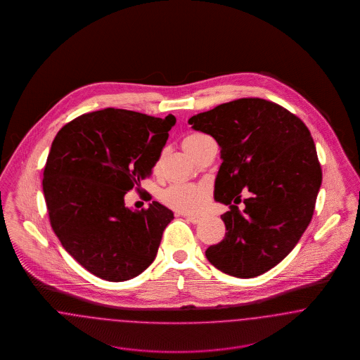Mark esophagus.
Wrapping results in <instances>:
<instances>
[{
    "mask_svg": "<svg viewBox=\"0 0 360 360\" xmlns=\"http://www.w3.org/2000/svg\"><path fill=\"white\" fill-rule=\"evenodd\" d=\"M188 221L193 224H198L201 223V220H202V217L201 216H194V214H182Z\"/></svg>",
    "mask_w": 360,
    "mask_h": 360,
    "instance_id": "obj_1",
    "label": "esophagus"
}]
</instances>
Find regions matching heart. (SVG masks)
Returning <instances> with one entry per match:
<instances>
[{
    "label": "heart",
    "mask_w": 360,
    "mask_h": 360,
    "mask_svg": "<svg viewBox=\"0 0 360 360\" xmlns=\"http://www.w3.org/2000/svg\"><path fill=\"white\" fill-rule=\"evenodd\" d=\"M204 134H191L185 137L184 146L190 151L201 140L206 139ZM165 205L182 213H198L205 209L209 202V188L198 184H172L160 194Z\"/></svg>",
    "instance_id": "b5f03b06"
}]
</instances>
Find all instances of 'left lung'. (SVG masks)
<instances>
[{
  "label": "left lung",
  "mask_w": 360,
  "mask_h": 360,
  "mask_svg": "<svg viewBox=\"0 0 360 360\" xmlns=\"http://www.w3.org/2000/svg\"><path fill=\"white\" fill-rule=\"evenodd\" d=\"M214 137L223 163L214 200L229 205L226 232L205 251L220 271L238 278L263 274L283 260L311 220L323 172L308 127L278 103L240 98L188 119ZM249 190L241 212L240 190Z\"/></svg>",
  "instance_id": "obj_1"
}]
</instances>
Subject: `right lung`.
Returning <instances> with one entry per match:
<instances>
[{
	"mask_svg": "<svg viewBox=\"0 0 360 360\" xmlns=\"http://www.w3.org/2000/svg\"><path fill=\"white\" fill-rule=\"evenodd\" d=\"M175 121L108 108L70 121L53 139L43 172L50 223L91 274L128 281L154 262L174 213L156 201L131 210L124 195L151 175Z\"/></svg>",
	"mask_w": 360,
	"mask_h": 360,
	"instance_id": "obj_1",
	"label": "right lung"
}]
</instances>
